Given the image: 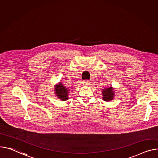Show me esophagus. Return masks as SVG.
<instances>
[{"label": "esophagus", "instance_id": "34e87169", "mask_svg": "<svg viewBox=\"0 0 158 158\" xmlns=\"http://www.w3.org/2000/svg\"><path fill=\"white\" fill-rule=\"evenodd\" d=\"M83 85L85 86H88L89 85V81L88 80H86V81H83Z\"/></svg>", "mask_w": 158, "mask_h": 158}]
</instances>
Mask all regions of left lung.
I'll use <instances>...</instances> for the list:
<instances>
[{
	"instance_id": "left-lung-1",
	"label": "left lung",
	"mask_w": 158,
	"mask_h": 158,
	"mask_svg": "<svg viewBox=\"0 0 158 158\" xmlns=\"http://www.w3.org/2000/svg\"><path fill=\"white\" fill-rule=\"evenodd\" d=\"M102 95L103 100L106 102L111 101L114 97V92L112 87L107 88H105L102 89Z\"/></svg>"
}]
</instances>
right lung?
<instances>
[{
    "instance_id": "right-lung-1",
    "label": "right lung",
    "mask_w": 158,
    "mask_h": 158,
    "mask_svg": "<svg viewBox=\"0 0 158 158\" xmlns=\"http://www.w3.org/2000/svg\"><path fill=\"white\" fill-rule=\"evenodd\" d=\"M55 88V93L56 95L62 101H65L69 98V89L66 88L61 82H60L58 85H56Z\"/></svg>"
}]
</instances>
